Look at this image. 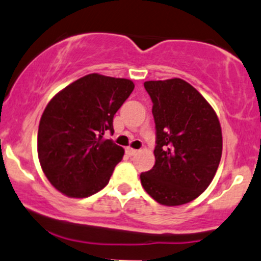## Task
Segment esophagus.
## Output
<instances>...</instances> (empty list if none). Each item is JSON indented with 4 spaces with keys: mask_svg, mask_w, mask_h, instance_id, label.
Segmentation results:
<instances>
[{
    "mask_svg": "<svg viewBox=\"0 0 261 261\" xmlns=\"http://www.w3.org/2000/svg\"><path fill=\"white\" fill-rule=\"evenodd\" d=\"M126 152H127L130 156H134L139 152V150L133 149V147H127V149H126Z\"/></svg>",
    "mask_w": 261,
    "mask_h": 261,
    "instance_id": "esophagus-1",
    "label": "esophagus"
}]
</instances>
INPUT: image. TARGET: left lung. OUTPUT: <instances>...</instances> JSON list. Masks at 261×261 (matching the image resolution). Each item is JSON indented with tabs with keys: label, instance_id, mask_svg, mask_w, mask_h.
Masks as SVG:
<instances>
[{
	"label": "left lung",
	"instance_id": "8db88e82",
	"mask_svg": "<svg viewBox=\"0 0 261 261\" xmlns=\"http://www.w3.org/2000/svg\"><path fill=\"white\" fill-rule=\"evenodd\" d=\"M156 130L155 165L140 175L159 204L176 206L206 190L220 164L221 127L201 94L181 79L146 81Z\"/></svg>",
	"mask_w": 261,
	"mask_h": 261
}]
</instances>
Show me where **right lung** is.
I'll return each mask as SVG.
<instances>
[{
    "label": "right lung",
    "mask_w": 261,
    "mask_h": 261,
    "mask_svg": "<svg viewBox=\"0 0 261 261\" xmlns=\"http://www.w3.org/2000/svg\"><path fill=\"white\" fill-rule=\"evenodd\" d=\"M133 81L90 73L55 96L40 120L37 152L48 181L70 197H87L109 184L123 149L112 140L114 116Z\"/></svg>",
    "instance_id": "right-lung-1"
}]
</instances>
